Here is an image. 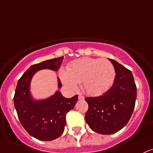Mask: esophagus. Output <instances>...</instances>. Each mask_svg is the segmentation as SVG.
<instances>
[{"instance_id":"34e87169","label":"esophagus","mask_w":153,"mask_h":153,"mask_svg":"<svg viewBox=\"0 0 153 153\" xmlns=\"http://www.w3.org/2000/svg\"><path fill=\"white\" fill-rule=\"evenodd\" d=\"M78 100H84V97H83V96H82V95H79V96H78Z\"/></svg>"}]
</instances>
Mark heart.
Returning a JSON list of instances; mask_svg holds the SVG:
<instances>
[{
  "label": "heart",
  "mask_w": 153,
  "mask_h": 153,
  "mask_svg": "<svg viewBox=\"0 0 153 153\" xmlns=\"http://www.w3.org/2000/svg\"><path fill=\"white\" fill-rule=\"evenodd\" d=\"M115 77L112 64L105 59L83 57L72 62L67 72L60 70L59 78L64 85L71 91H76L78 83L83 84V89L91 96H99L111 87Z\"/></svg>",
  "instance_id": "1"
}]
</instances>
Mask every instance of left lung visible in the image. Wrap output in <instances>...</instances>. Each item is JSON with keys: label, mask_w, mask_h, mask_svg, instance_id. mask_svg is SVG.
Masks as SVG:
<instances>
[{"label": "left lung", "mask_w": 153, "mask_h": 153, "mask_svg": "<svg viewBox=\"0 0 153 153\" xmlns=\"http://www.w3.org/2000/svg\"><path fill=\"white\" fill-rule=\"evenodd\" d=\"M109 60L116 73L112 86L102 96L85 98L88 105L85 122L101 134H112L123 128L133 113L137 99L131 72L115 60Z\"/></svg>", "instance_id": "1"}]
</instances>
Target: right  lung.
<instances>
[{
	"instance_id": "obj_1",
	"label": "right lung",
	"mask_w": 153,
	"mask_h": 153,
	"mask_svg": "<svg viewBox=\"0 0 153 153\" xmlns=\"http://www.w3.org/2000/svg\"><path fill=\"white\" fill-rule=\"evenodd\" d=\"M64 56L46 60L32 65L18 80L14 97V107L22 126L32 137L41 141H51L63 134L66 125V115L73 110L78 95L64 97L59 91L43 100H35L30 92L33 75L41 70L56 72ZM58 88L62 87L57 78Z\"/></svg>"
}]
</instances>
